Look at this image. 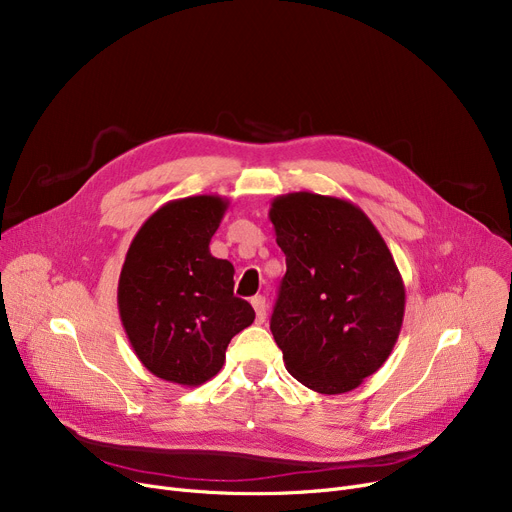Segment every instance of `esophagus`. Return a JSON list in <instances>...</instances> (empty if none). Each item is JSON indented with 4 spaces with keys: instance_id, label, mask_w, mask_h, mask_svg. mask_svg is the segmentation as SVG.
<instances>
[{
    "instance_id": "1",
    "label": "esophagus",
    "mask_w": 512,
    "mask_h": 512,
    "mask_svg": "<svg viewBox=\"0 0 512 512\" xmlns=\"http://www.w3.org/2000/svg\"><path fill=\"white\" fill-rule=\"evenodd\" d=\"M251 305H253L255 313H257V321H259V324H263V321H265V311H267L265 299L259 294V297H253V299H251Z\"/></svg>"
}]
</instances>
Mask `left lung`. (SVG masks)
I'll use <instances>...</instances> for the list:
<instances>
[{
	"label": "left lung",
	"instance_id": "obj_1",
	"mask_svg": "<svg viewBox=\"0 0 512 512\" xmlns=\"http://www.w3.org/2000/svg\"><path fill=\"white\" fill-rule=\"evenodd\" d=\"M270 220L286 255L270 330L288 373L319 394L355 390L390 357L405 284L382 234L351 201L288 193Z\"/></svg>",
	"mask_w": 512,
	"mask_h": 512
}]
</instances>
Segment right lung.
Segmentation results:
<instances>
[{
    "label": "right lung",
    "instance_id": "right-lung-1",
    "mask_svg": "<svg viewBox=\"0 0 512 512\" xmlns=\"http://www.w3.org/2000/svg\"><path fill=\"white\" fill-rule=\"evenodd\" d=\"M228 209L218 195L161 205L132 238L118 282L124 332L157 378L201 386L226 361L230 340L249 328L253 307L234 297V265L209 253Z\"/></svg>",
    "mask_w": 512,
    "mask_h": 512
}]
</instances>
